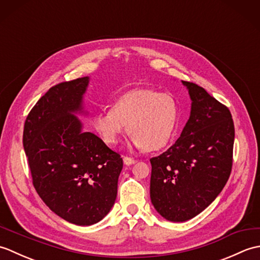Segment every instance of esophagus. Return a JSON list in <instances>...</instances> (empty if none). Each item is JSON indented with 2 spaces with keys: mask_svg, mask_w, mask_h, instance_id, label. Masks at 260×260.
<instances>
[{
  "mask_svg": "<svg viewBox=\"0 0 260 260\" xmlns=\"http://www.w3.org/2000/svg\"><path fill=\"white\" fill-rule=\"evenodd\" d=\"M123 161H124V164H125V165H131V164H134V163L136 162L134 158L128 157V156H124Z\"/></svg>",
  "mask_w": 260,
  "mask_h": 260,
  "instance_id": "esophagus-1",
  "label": "esophagus"
}]
</instances>
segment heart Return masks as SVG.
<instances>
[{
    "label": "heart",
    "mask_w": 260,
    "mask_h": 260,
    "mask_svg": "<svg viewBox=\"0 0 260 260\" xmlns=\"http://www.w3.org/2000/svg\"><path fill=\"white\" fill-rule=\"evenodd\" d=\"M178 103L168 92L134 89L118 97L110 110L93 115V131L107 145H115L127 131L135 147L156 151L172 137L178 118Z\"/></svg>",
    "instance_id": "b5f03b06"
}]
</instances>
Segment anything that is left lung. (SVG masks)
<instances>
[{"label":"left lung","mask_w":260,"mask_h":260,"mask_svg":"<svg viewBox=\"0 0 260 260\" xmlns=\"http://www.w3.org/2000/svg\"><path fill=\"white\" fill-rule=\"evenodd\" d=\"M192 101L189 120L168 151L152 157L150 194L169 221L192 219L222 191L233 168L235 126L230 110L202 87L182 81Z\"/></svg>","instance_id":"obj_1"}]
</instances>
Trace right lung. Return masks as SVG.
Segmentation results:
<instances>
[{
  "label": "right lung",
  "mask_w": 260,
  "mask_h": 260,
  "mask_svg": "<svg viewBox=\"0 0 260 260\" xmlns=\"http://www.w3.org/2000/svg\"><path fill=\"white\" fill-rule=\"evenodd\" d=\"M89 77L51 87L27 115L23 147L33 186L60 218L97 223L114 206L123 158L102 139L82 129L76 114Z\"/></svg>",
  "instance_id": "1"
}]
</instances>
